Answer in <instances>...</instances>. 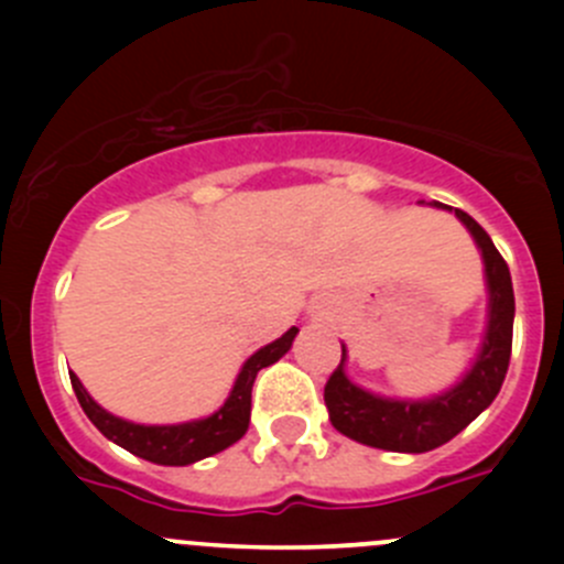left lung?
<instances>
[{
	"label": "left lung",
	"mask_w": 564,
	"mask_h": 564,
	"mask_svg": "<svg viewBox=\"0 0 564 564\" xmlns=\"http://www.w3.org/2000/svg\"><path fill=\"white\" fill-rule=\"evenodd\" d=\"M434 207H442V204L434 202ZM456 218L475 237L482 264H486L488 324L475 366L466 371L456 388L442 395L425 398V401H395V398H382L377 392L357 388L346 377V346L340 344V362L324 384V403H327L329 423L335 425V431L360 445L390 453L434 451L460 434L482 409L491 406L502 388L510 366V349H513V281H510L502 253L494 248L486 229L464 209H456Z\"/></svg>",
	"instance_id": "8db88e82"
}]
</instances>
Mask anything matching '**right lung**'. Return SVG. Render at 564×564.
Here are the masks:
<instances>
[{"label":"right lung","instance_id":"1","mask_svg":"<svg viewBox=\"0 0 564 564\" xmlns=\"http://www.w3.org/2000/svg\"><path fill=\"white\" fill-rule=\"evenodd\" d=\"M297 333H300L297 327L286 329L281 338L261 346L256 355H250L224 406H220L215 414H209V417L191 420V423H180V425L130 423V420L113 417L111 412H106V409L100 406L87 390H84V384L78 382L76 373H70V384L73 390H76V398L78 403H82L84 414L93 420L95 429H98L106 440H111L113 445L124 447V451L133 453V456L139 458L152 460V464L187 466L226 451V447L235 445L237 440L246 436L248 423H250V390H253L256 373H259L261 368L281 360V357L292 349V340Z\"/></svg>","mask_w":564,"mask_h":564}]
</instances>
